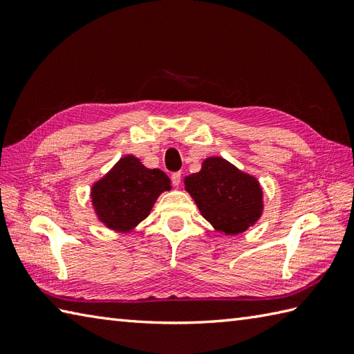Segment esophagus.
I'll list each match as a JSON object with an SVG mask.
<instances>
[{
  "mask_svg": "<svg viewBox=\"0 0 354 354\" xmlns=\"http://www.w3.org/2000/svg\"><path fill=\"white\" fill-rule=\"evenodd\" d=\"M181 178H183L181 171H175V173H171V183H173V185L178 187L179 184H181Z\"/></svg>",
  "mask_w": 354,
  "mask_h": 354,
  "instance_id": "esophagus-1",
  "label": "esophagus"
}]
</instances>
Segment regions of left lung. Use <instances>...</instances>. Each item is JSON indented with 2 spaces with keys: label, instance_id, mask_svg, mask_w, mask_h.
<instances>
[{
  "label": "left lung",
  "instance_id": "1",
  "mask_svg": "<svg viewBox=\"0 0 354 354\" xmlns=\"http://www.w3.org/2000/svg\"><path fill=\"white\" fill-rule=\"evenodd\" d=\"M184 184L201 214L225 234L246 231L261 216L263 196L259 181L223 158H207L201 171L187 176Z\"/></svg>",
  "mask_w": 354,
  "mask_h": 354
}]
</instances>
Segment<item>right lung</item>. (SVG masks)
Here are the masks:
<instances>
[{
    "label": "right lung",
    "mask_w": 354,
    "mask_h": 354,
    "mask_svg": "<svg viewBox=\"0 0 354 354\" xmlns=\"http://www.w3.org/2000/svg\"><path fill=\"white\" fill-rule=\"evenodd\" d=\"M170 179L160 169H147L127 155L93 185V205L108 228L131 231L146 219L158 196L170 190Z\"/></svg>",
    "instance_id": "1"
}]
</instances>
